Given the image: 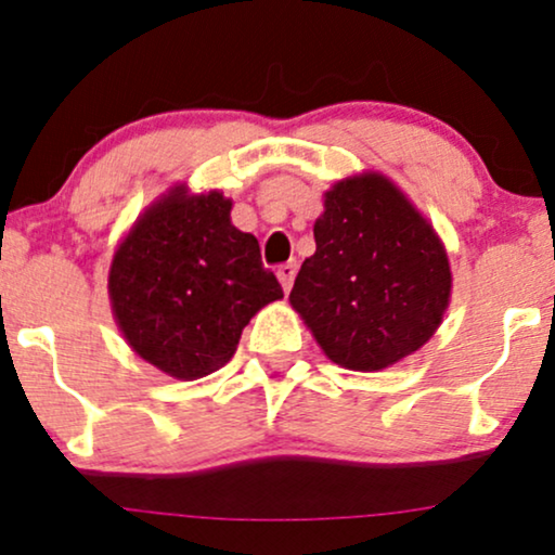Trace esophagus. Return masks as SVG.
I'll use <instances>...</instances> for the list:
<instances>
[{
    "instance_id": "obj_1",
    "label": "esophagus",
    "mask_w": 555,
    "mask_h": 555,
    "mask_svg": "<svg viewBox=\"0 0 555 555\" xmlns=\"http://www.w3.org/2000/svg\"><path fill=\"white\" fill-rule=\"evenodd\" d=\"M276 276H279V282H282L284 292H289L292 289V282H295V276H297V263H295V260H289V263L279 266Z\"/></svg>"
}]
</instances>
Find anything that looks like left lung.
Instances as JSON below:
<instances>
[{
    "mask_svg": "<svg viewBox=\"0 0 555 555\" xmlns=\"http://www.w3.org/2000/svg\"><path fill=\"white\" fill-rule=\"evenodd\" d=\"M289 302L318 347L347 371H384L415 354L451 299L446 247L380 171L331 184Z\"/></svg>",
    "mask_w": 555,
    "mask_h": 555,
    "instance_id": "1",
    "label": "left lung"
}]
</instances>
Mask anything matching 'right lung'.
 Returning <instances> with one entry per match:
<instances>
[{"label":"right lung","instance_id":"obj_1","mask_svg":"<svg viewBox=\"0 0 555 555\" xmlns=\"http://www.w3.org/2000/svg\"><path fill=\"white\" fill-rule=\"evenodd\" d=\"M232 197L175 184L119 240L109 266L114 321L138 358L177 380L224 367L242 328L282 284L253 234L232 224Z\"/></svg>","mask_w":555,"mask_h":555}]
</instances>
